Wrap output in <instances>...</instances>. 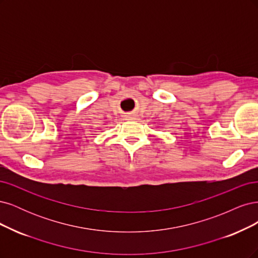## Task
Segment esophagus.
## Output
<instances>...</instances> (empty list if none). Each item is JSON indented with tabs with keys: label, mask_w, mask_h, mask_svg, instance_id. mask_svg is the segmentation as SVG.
<instances>
[{
	"label": "esophagus",
	"mask_w": 258,
	"mask_h": 258,
	"mask_svg": "<svg viewBox=\"0 0 258 258\" xmlns=\"http://www.w3.org/2000/svg\"><path fill=\"white\" fill-rule=\"evenodd\" d=\"M127 118H130V119H135L134 115H127Z\"/></svg>",
	"instance_id": "esophagus-1"
}]
</instances>
